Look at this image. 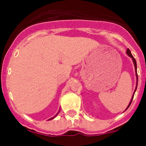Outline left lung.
<instances>
[{
  "mask_svg": "<svg viewBox=\"0 0 146 146\" xmlns=\"http://www.w3.org/2000/svg\"><path fill=\"white\" fill-rule=\"evenodd\" d=\"M126 54H127V55L129 56V57H131V58H132V61H133V65H134V67H135V71H136V81H137V82H136V89H135L134 92H133V96H132V98H131V101H130V102H129V105H128V106H127V107H126V110H127L128 108H129V106H130V105H131V102H132V100H133V96H134L135 92H136V89H137V85H138V75H137V65H136V59H135V58H133V55H132V54H131V53L130 50H129V48H127V50H126ZM126 110H125V111H126Z\"/></svg>",
  "mask_w": 146,
  "mask_h": 146,
  "instance_id": "left-lung-1",
  "label": "left lung"
}]
</instances>
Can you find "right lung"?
Instances as JSON below:
<instances>
[{
  "label": "right lung",
  "instance_id": "obj_1",
  "mask_svg": "<svg viewBox=\"0 0 146 146\" xmlns=\"http://www.w3.org/2000/svg\"><path fill=\"white\" fill-rule=\"evenodd\" d=\"M60 110H59V111H58V113H57V114H56V115H55V116H54V117H52V118L49 119H48V120H51V119H54V118H55V117H56V116H57V115H58V113H59V112H60Z\"/></svg>",
  "mask_w": 146,
  "mask_h": 146
}]
</instances>
